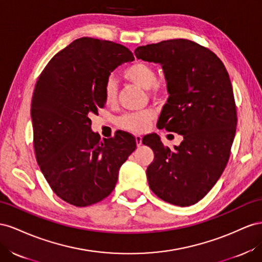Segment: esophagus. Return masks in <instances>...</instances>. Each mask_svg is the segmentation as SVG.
<instances>
[{"label":"esophagus","mask_w":262,"mask_h":262,"mask_svg":"<svg viewBox=\"0 0 262 262\" xmlns=\"http://www.w3.org/2000/svg\"><path fill=\"white\" fill-rule=\"evenodd\" d=\"M135 140H136V146L140 147L141 146V137L140 136H135Z\"/></svg>","instance_id":"1"}]
</instances>
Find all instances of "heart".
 <instances>
[{
    "mask_svg": "<svg viewBox=\"0 0 262 262\" xmlns=\"http://www.w3.org/2000/svg\"><path fill=\"white\" fill-rule=\"evenodd\" d=\"M124 77L140 88L149 90L154 98H161L166 93L167 88L162 81L157 80V74L154 67L145 62L136 61L127 67L124 71ZM104 98L108 104L114 103L117 98V85L113 79H108L104 85ZM151 114L149 112L143 113H128L118 118V125L122 128L133 133L143 132Z\"/></svg>",
    "mask_w": 262,
    "mask_h": 262,
    "instance_id": "b5f03b06",
    "label": "heart"
}]
</instances>
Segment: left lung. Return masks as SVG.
<instances>
[{"mask_svg":"<svg viewBox=\"0 0 262 262\" xmlns=\"http://www.w3.org/2000/svg\"><path fill=\"white\" fill-rule=\"evenodd\" d=\"M144 61L159 63L169 98L157 122L182 135L172 150L151 134L143 139L155 158L147 168L149 188L161 200L190 206L217 182L229 159L237 114L228 72L214 52L188 39H170L135 49Z\"/></svg>","mask_w":262,"mask_h":262,"instance_id":"1","label":"left lung"}]
</instances>
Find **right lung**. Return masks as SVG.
<instances>
[{
	"instance_id": "right-lung-1",
	"label": "right lung",
	"mask_w": 262,
	"mask_h": 262,
	"mask_svg": "<svg viewBox=\"0 0 262 262\" xmlns=\"http://www.w3.org/2000/svg\"><path fill=\"white\" fill-rule=\"evenodd\" d=\"M133 60L122 45L83 37L52 57L37 80L31 110L37 163L52 191L71 205L89 206L110 195L119 168L136 149L127 133L101 139L90 119L105 105L111 72Z\"/></svg>"
}]
</instances>
